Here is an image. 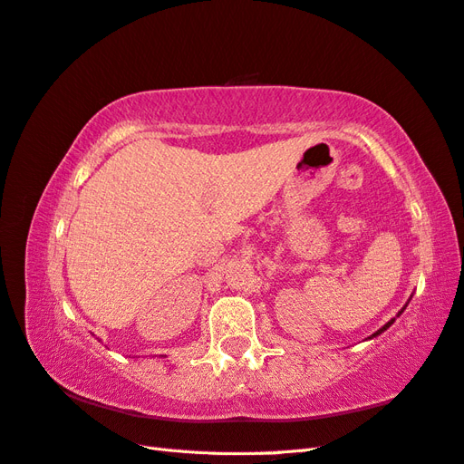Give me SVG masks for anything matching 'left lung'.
<instances>
[{
	"label": "left lung",
	"mask_w": 464,
	"mask_h": 464,
	"mask_svg": "<svg viewBox=\"0 0 464 464\" xmlns=\"http://www.w3.org/2000/svg\"><path fill=\"white\" fill-rule=\"evenodd\" d=\"M409 302H411V297H409ZM405 307H407V304H405V305H403V310H401V312H399V314H397V315H395V317H391V319H389V322H387V324H385V325H383V327H381V329H377V332H375V334H373V335H372V337H367V339H373V337H377V335H381V334H383V332H385V329H389V327H391V325H393V324H395V319H397V317H399V315H401V314H403V312H405Z\"/></svg>",
	"instance_id": "8db88e82"
}]
</instances>
